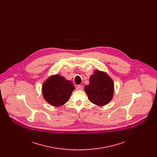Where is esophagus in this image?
<instances>
[{
	"mask_svg": "<svg viewBox=\"0 0 157 157\" xmlns=\"http://www.w3.org/2000/svg\"><path fill=\"white\" fill-rule=\"evenodd\" d=\"M83 90V87H82V85H78L76 86V90Z\"/></svg>",
	"mask_w": 157,
	"mask_h": 157,
	"instance_id": "1",
	"label": "esophagus"
}]
</instances>
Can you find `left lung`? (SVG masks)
Listing matches in <instances>:
<instances>
[{
    "label": "left lung",
    "instance_id": "1",
    "mask_svg": "<svg viewBox=\"0 0 157 157\" xmlns=\"http://www.w3.org/2000/svg\"><path fill=\"white\" fill-rule=\"evenodd\" d=\"M84 90L92 103L104 106L112 100L114 83L106 72L96 70L90 75V84L85 86Z\"/></svg>",
    "mask_w": 157,
    "mask_h": 157
}]
</instances>
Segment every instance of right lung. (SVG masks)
I'll use <instances>...</instances> for the list:
<instances>
[{"instance_id":"1","label":"right lung","mask_w":157,"mask_h":157,"mask_svg":"<svg viewBox=\"0 0 157 157\" xmlns=\"http://www.w3.org/2000/svg\"><path fill=\"white\" fill-rule=\"evenodd\" d=\"M74 90L72 82L58 74L49 77L44 82L42 87L45 101L54 106L66 104Z\"/></svg>"}]
</instances>
